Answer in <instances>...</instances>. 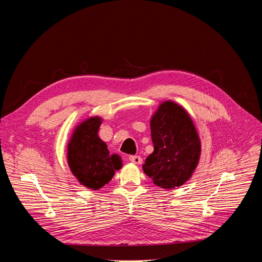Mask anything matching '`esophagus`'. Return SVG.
I'll list each match as a JSON object with an SVG mask.
<instances>
[{
  "label": "esophagus",
  "mask_w": 262,
  "mask_h": 262,
  "mask_svg": "<svg viewBox=\"0 0 262 262\" xmlns=\"http://www.w3.org/2000/svg\"><path fill=\"white\" fill-rule=\"evenodd\" d=\"M128 159H129V161H132L133 163H136V164L142 163V158L140 156H138V155H130L128 157Z\"/></svg>",
  "instance_id": "1"
}]
</instances>
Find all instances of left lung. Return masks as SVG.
Here are the masks:
<instances>
[{
	"label": "left lung",
	"instance_id": "8db88e82",
	"mask_svg": "<svg viewBox=\"0 0 262 262\" xmlns=\"http://www.w3.org/2000/svg\"><path fill=\"white\" fill-rule=\"evenodd\" d=\"M154 152L142 166L144 173L162 189L184 185L193 174L201 156V141L189 114L166 101L150 119Z\"/></svg>",
	"mask_w": 262,
	"mask_h": 262
}]
</instances>
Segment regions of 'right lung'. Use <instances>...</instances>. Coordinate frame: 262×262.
I'll return each mask as SVG.
<instances>
[{
  "mask_svg": "<svg viewBox=\"0 0 262 262\" xmlns=\"http://www.w3.org/2000/svg\"><path fill=\"white\" fill-rule=\"evenodd\" d=\"M102 123L100 117L81 122L74 129L68 144V164L71 172L82 185L99 190L108 184L116 170L122 168L117 154H109L105 142L98 136Z\"/></svg>",
  "mask_w": 262,
  "mask_h": 262,
  "instance_id": "add662e5",
  "label": "right lung"
}]
</instances>
